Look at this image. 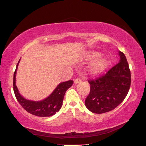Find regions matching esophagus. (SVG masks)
<instances>
[{
    "label": "esophagus",
    "mask_w": 146,
    "mask_h": 146,
    "mask_svg": "<svg viewBox=\"0 0 146 146\" xmlns=\"http://www.w3.org/2000/svg\"><path fill=\"white\" fill-rule=\"evenodd\" d=\"M81 82H82V80H81V79L79 78L75 79V81H74V82H75V84H77L80 83Z\"/></svg>",
    "instance_id": "34e87169"
}]
</instances>
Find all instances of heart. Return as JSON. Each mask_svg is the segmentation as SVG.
I'll return each instance as SVG.
<instances>
[{"label": "heart", "instance_id": "obj_1", "mask_svg": "<svg viewBox=\"0 0 146 146\" xmlns=\"http://www.w3.org/2000/svg\"><path fill=\"white\" fill-rule=\"evenodd\" d=\"M100 53L97 51H89L84 55V60L86 61L92 60L88 68L90 75L97 76L102 73L107 69L110 64V60L107 56L99 55Z\"/></svg>", "mask_w": 146, "mask_h": 146}]
</instances>
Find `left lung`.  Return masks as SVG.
Masks as SVG:
<instances>
[{
    "instance_id": "left-lung-1",
    "label": "left lung",
    "mask_w": 146,
    "mask_h": 146,
    "mask_svg": "<svg viewBox=\"0 0 146 146\" xmlns=\"http://www.w3.org/2000/svg\"><path fill=\"white\" fill-rule=\"evenodd\" d=\"M119 62L104 76L95 80H88L90 93L85 105L92 113L101 114L110 111L122 102L131 85V72L126 57L121 51Z\"/></svg>"
}]
</instances>
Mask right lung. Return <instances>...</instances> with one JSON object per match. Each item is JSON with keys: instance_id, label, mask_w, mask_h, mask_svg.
Wrapping results in <instances>:
<instances>
[{"instance_id": "obj_1", "label": "right lung", "mask_w": 146, "mask_h": 146, "mask_svg": "<svg viewBox=\"0 0 146 146\" xmlns=\"http://www.w3.org/2000/svg\"><path fill=\"white\" fill-rule=\"evenodd\" d=\"M20 60L17 63L13 75V91L19 103L26 111L33 115L46 117L55 115L61 108L64 95L66 91L72 86L73 81L68 80L60 83L53 92L43 100L39 101L28 100L20 94L16 86V74Z\"/></svg>"}]
</instances>
